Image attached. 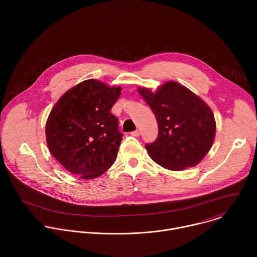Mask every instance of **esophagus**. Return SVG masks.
Listing matches in <instances>:
<instances>
[{
    "label": "esophagus",
    "mask_w": 257,
    "mask_h": 257,
    "mask_svg": "<svg viewBox=\"0 0 257 257\" xmlns=\"http://www.w3.org/2000/svg\"><path fill=\"white\" fill-rule=\"evenodd\" d=\"M132 136H135V137H138L139 135H140V130L139 129H137V130H135V131H133V132H131L130 133Z\"/></svg>",
    "instance_id": "34e87169"
}]
</instances>
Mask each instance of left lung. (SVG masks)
<instances>
[{
  "instance_id": "left-lung-1",
  "label": "left lung",
  "mask_w": 257,
  "mask_h": 257,
  "mask_svg": "<svg viewBox=\"0 0 257 257\" xmlns=\"http://www.w3.org/2000/svg\"><path fill=\"white\" fill-rule=\"evenodd\" d=\"M138 92L158 122L157 140L145 145L153 161L171 171L198 165L215 136L214 116L206 102L175 81L164 83L155 92L145 87Z\"/></svg>"
}]
</instances>
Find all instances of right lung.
<instances>
[{
  "label": "right lung",
  "mask_w": 257,
  "mask_h": 257,
  "mask_svg": "<svg viewBox=\"0 0 257 257\" xmlns=\"http://www.w3.org/2000/svg\"><path fill=\"white\" fill-rule=\"evenodd\" d=\"M121 90L88 79L66 91L52 108L46 124L47 143L71 174L93 179L115 163L123 134L109 111Z\"/></svg>",
  "instance_id": "right-lung-1"
}]
</instances>
